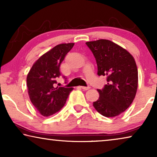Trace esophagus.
I'll list each match as a JSON object with an SVG mask.
<instances>
[{"label":"esophagus","instance_id":"obj_1","mask_svg":"<svg viewBox=\"0 0 157 157\" xmlns=\"http://www.w3.org/2000/svg\"><path fill=\"white\" fill-rule=\"evenodd\" d=\"M80 88L81 89H83V90H89V89H90V87H86V86H80Z\"/></svg>","mask_w":157,"mask_h":157}]
</instances>
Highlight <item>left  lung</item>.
Here are the masks:
<instances>
[{"mask_svg":"<svg viewBox=\"0 0 157 157\" xmlns=\"http://www.w3.org/2000/svg\"><path fill=\"white\" fill-rule=\"evenodd\" d=\"M95 57L98 76H106L107 84L97 89L99 98L93 106L100 114L114 117L127 109L138 87V70L132 55L109 40L86 43Z\"/></svg>","mask_w":157,"mask_h":157,"instance_id":"left-lung-1","label":"left lung"}]
</instances>
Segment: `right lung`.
Listing matches in <instances>:
<instances>
[{
    "label": "right lung",
    "mask_w": 157,
    "mask_h": 157,
    "mask_svg": "<svg viewBox=\"0 0 157 157\" xmlns=\"http://www.w3.org/2000/svg\"><path fill=\"white\" fill-rule=\"evenodd\" d=\"M74 43L59 44L42 55L33 63L27 76L30 100L44 117L54 114L66 104L73 88L55 86L56 78L61 76L60 65Z\"/></svg>",
    "instance_id": "obj_1"
}]
</instances>
